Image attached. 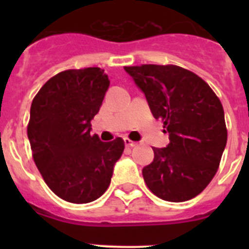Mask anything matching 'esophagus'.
<instances>
[{"label": "esophagus", "instance_id": "1", "mask_svg": "<svg viewBox=\"0 0 249 249\" xmlns=\"http://www.w3.org/2000/svg\"><path fill=\"white\" fill-rule=\"evenodd\" d=\"M124 144H126V147H128V148H132V147H135L136 144H137V142H133V141H131L129 138H124Z\"/></svg>", "mask_w": 249, "mask_h": 249}]
</instances>
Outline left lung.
Segmentation results:
<instances>
[{
  "mask_svg": "<svg viewBox=\"0 0 249 249\" xmlns=\"http://www.w3.org/2000/svg\"><path fill=\"white\" fill-rule=\"evenodd\" d=\"M124 70L169 135L168 146L153 147V162L142 169L147 187L164 201L192 199L213 179L227 143L221 101L201 77L179 66H126Z\"/></svg>",
  "mask_w": 249,
  "mask_h": 249,
  "instance_id": "left-lung-1",
  "label": "left lung"
}]
</instances>
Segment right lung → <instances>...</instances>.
<instances>
[{
    "label": "right lung",
    "mask_w": 249,
    "mask_h": 249,
    "mask_svg": "<svg viewBox=\"0 0 249 249\" xmlns=\"http://www.w3.org/2000/svg\"><path fill=\"white\" fill-rule=\"evenodd\" d=\"M108 76L100 67L66 70L47 81L31 105L27 136L32 157L50 190L71 203L100 198L124 149L121 137L91 135Z\"/></svg>",
    "instance_id": "add662e5"
}]
</instances>
